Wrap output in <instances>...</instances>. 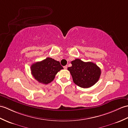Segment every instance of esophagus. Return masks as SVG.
Segmentation results:
<instances>
[{"label": "esophagus", "instance_id": "34e87169", "mask_svg": "<svg viewBox=\"0 0 128 128\" xmlns=\"http://www.w3.org/2000/svg\"><path fill=\"white\" fill-rule=\"evenodd\" d=\"M67 68H68V66H67V65H65V66H64V69H66Z\"/></svg>", "mask_w": 128, "mask_h": 128}]
</instances>
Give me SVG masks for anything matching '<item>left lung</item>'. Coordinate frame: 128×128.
Masks as SVG:
<instances>
[{
	"label": "left lung",
	"instance_id": "1",
	"mask_svg": "<svg viewBox=\"0 0 128 128\" xmlns=\"http://www.w3.org/2000/svg\"><path fill=\"white\" fill-rule=\"evenodd\" d=\"M72 66L68 68L73 79V81L79 87L90 88L99 80L101 70L96 64L91 62H84L80 59L71 62Z\"/></svg>",
	"mask_w": 128,
	"mask_h": 128
}]
</instances>
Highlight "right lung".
<instances>
[{"mask_svg":"<svg viewBox=\"0 0 128 128\" xmlns=\"http://www.w3.org/2000/svg\"><path fill=\"white\" fill-rule=\"evenodd\" d=\"M62 69H63V68L59 62L49 57L32 64L30 67L31 72L34 78L44 84L51 82L56 74Z\"/></svg>","mask_w":128,"mask_h":128,"instance_id":"obj_1","label":"right lung"}]
</instances>
